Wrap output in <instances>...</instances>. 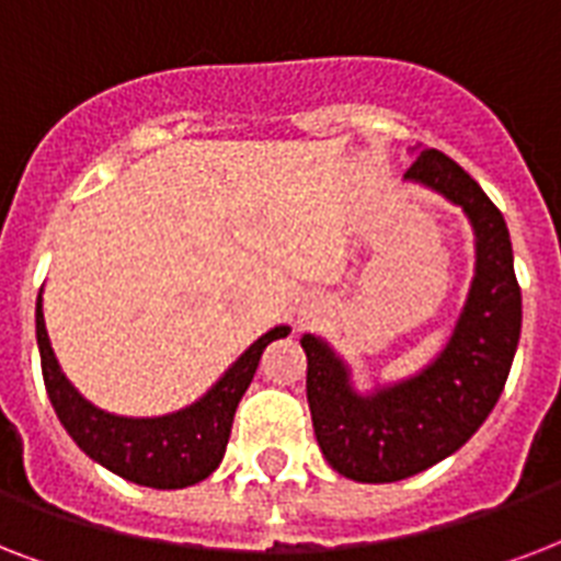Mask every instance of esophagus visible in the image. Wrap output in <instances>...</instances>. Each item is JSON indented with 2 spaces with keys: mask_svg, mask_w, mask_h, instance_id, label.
Listing matches in <instances>:
<instances>
[{
  "mask_svg": "<svg viewBox=\"0 0 561 561\" xmlns=\"http://www.w3.org/2000/svg\"><path fill=\"white\" fill-rule=\"evenodd\" d=\"M299 317H302V320H308V311H299Z\"/></svg>",
  "mask_w": 561,
  "mask_h": 561,
  "instance_id": "obj_1",
  "label": "esophagus"
}]
</instances>
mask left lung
<instances>
[{
    "mask_svg": "<svg viewBox=\"0 0 561 561\" xmlns=\"http://www.w3.org/2000/svg\"><path fill=\"white\" fill-rule=\"evenodd\" d=\"M404 180L457 203L474 229V279L445 350L404 381L358 392L350 364L302 334L308 408L320 451L358 483H396L469 443L504 392L522 337V288L510 229L495 203L436 148H416Z\"/></svg>",
    "mask_w": 561,
    "mask_h": 561,
    "instance_id": "1",
    "label": "left lung"
}]
</instances>
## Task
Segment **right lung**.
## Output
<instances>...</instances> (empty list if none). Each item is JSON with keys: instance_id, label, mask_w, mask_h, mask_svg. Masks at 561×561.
Instances as JSON below:
<instances>
[{"instance_id": "add662e5", "label": "right lung", "mask_w": 561, "mask_h": 561, "mask_svg": "<svg viewBox=\"0 0 561 561\" xmlns=\"http://www.w3.org/2000/svg\"><path fill=\"white\" fill-rule=\"evenodd\" d=\"M288 325L262 334L241 358L211 383L206 396L165 416L130 419L95 408L75 390L55 358L43 320V294L37 297V346L48 399L60 425L78 448L118 478L151 489H186L218 469L227 451L232 416L253 381L267 343L288 337Z\"/></svg>"}]
</instances>
